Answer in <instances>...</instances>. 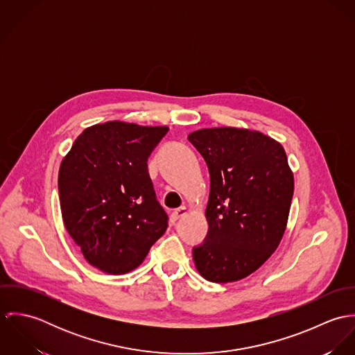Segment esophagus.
<instances>
[{
    "label": "esophagus",
    "mask_w": 355,
    "mask_h": 355,
    "mask_svg": "<svg viewBox=\"0 0 355 355\" xmlns=\"http://www.w3.org/2000/svg\"><path fill=\"white\" fill-rule=\"evenodd\" d=\"M186 213H187V207H186V206H182V207H179V209H175V210L172 211L171 217H172L173 220H178V218L183 217Z\"/></svg>",
    "instance_id": "34e87169"
}]
</instances>
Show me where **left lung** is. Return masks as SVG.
<instances>
[{"instance_id": "1", "label": "left lung", "mask_w": 355, "mask_h": 355, "mask_svg": "<svg viewBox=\"0 0 355 355\" xmlns=\"http://www.w3.org/2000/svg\"><path fill=\"white\" fill-rule=\"evenodd\" d=\"M210 176L209 231L193 249L198 272L231 283L255 272L277 249L294 194L283 146L243 128H202L189 135Z\"/></svg>"}]
</instances>
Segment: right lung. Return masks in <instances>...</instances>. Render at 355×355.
I'll use <instances>...</instances> for the list:
<instances>
[{
  "label": "right lung",
  "mask_w": 355,
  "mask_h": 355,
  "mask_svg": "<svg viewBox=\"0 0 355 355\" xmlns=\"http://www.w3.org/2000/svg\"><path fill=\"white\" fill-rule=\"evenodd\" d=\"M168 127L106 121L86 128L64 157L58 194L64 225L87 262L109 275L139 266L164 235L148 158Z\"/></svg>",
  "instance_id": "add662e5"
}]
</instances>
